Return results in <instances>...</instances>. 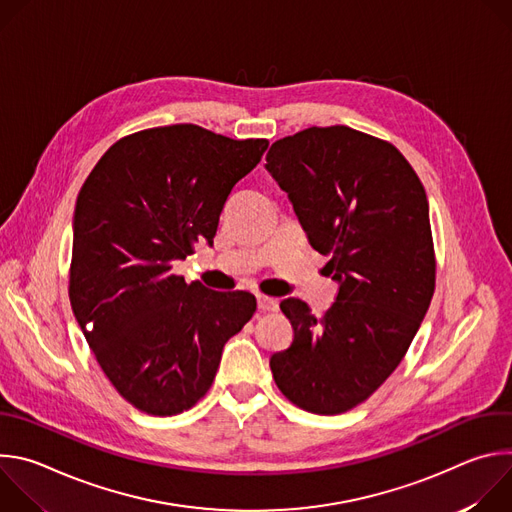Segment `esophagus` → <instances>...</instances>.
<instances>
[{"label": "esophagus", "mask_w": 512, "mask_h": 512, "mask_svg": "<svg viewBox=\"0 0 512 512\" xmlns=\"http://www.w3.org/2000/svg\"><path fill=\"white\" fill-rule=\"evenodd\" d=\"M257 308H259L261 312H275L279 306H277V300L259 294V296H257Z\"/></svg>", "instance_id": "1"}]
</instances>
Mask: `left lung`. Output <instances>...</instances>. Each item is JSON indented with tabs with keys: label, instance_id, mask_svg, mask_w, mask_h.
<instances>
[{
	"label": "left lung",
	"instance_id": "8db88e82",
	"mask_svg": "<svg viewBox=\"0 0 512 512\" xmlns=\"http://www.w3.org/2000/svg\"><path fill=\"white\" fill-rule=\"evenodd\" d=\"M265 160L338 283L322 318L298 298L279 304L294 342L269 367L294 405L344 413L389 379L429 308L435 259L427 196L395 145L346 125L283 137Z\"/></svg>",
	"mask_w": 512,
	"mask_h": 512
}]
</instances>
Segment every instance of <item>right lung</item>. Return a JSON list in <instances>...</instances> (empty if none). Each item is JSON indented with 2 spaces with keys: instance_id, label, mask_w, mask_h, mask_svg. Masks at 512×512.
I'll list each match as a JSON object with an SVG mask.
<instances>
[{
  "instance_id": "add662e5",
  "label": "right lung",
  "mask_w": 512,
  "mask_h": 512,
  "mask_svg": "<svg viewBox=\"0 0 512 512\" xmlns=\"http://www.w3.org/2000/svg\"><path fill=\"white\" fill-rule=\"evenodd\" d=\"M267 145L192 123L145 129L113 143L79 192L70 306L107 379L143 413L196 405L255 314L249 291L186 283L172 263L212 245L233 186Z\"/></svg>"
}]
</instances>
